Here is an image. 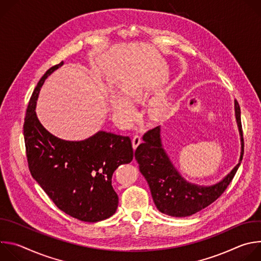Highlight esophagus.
Returning a JSON list of instances; mask_svg holds the SVG:
<instances>
[{"mask_svg":"<svg viewBox=\"0 0 261 261\" xmlns=\"http://www.w3.org/2000/svg\"><path fill=\"white\" fill-rule=\"evenodd\" d=\"M141 142V137L139 135H135L133 136L132 138V145H133V148L135 150V148L139 145V143Z\"/></svg>","mask_w":261,"mask_h":261,"instance_id":"34e87169","label":"esophagus"}]
</instances>
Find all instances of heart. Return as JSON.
Masks as SVG:
<instances>
[{
    "label": "heart",
    "instance_id": "heart-1",
    "mask_svg": "<svg viewBox=\"0 0 261 261\" xmlns=\"http://www.w3.org/2000/svg\"><path fill=\"white\" fill-rule=\"evenodd\" d=\"M121 93H113L109 97V105L114 115L121 120L124 124L131 122L132 115L135 111V107L130 100H138L142 97V88L140 84L131 80L125 83L121 89ZM169 109V101L167 97L160 96L156 98L150 108V113L153 118L159 119L167 114Z\"/></svg>",
    "mask_w": 261,
    "mask_h": 261
}]
</instances>
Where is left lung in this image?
Segmentation results:
<instances>
[{
  "mask_svg": "<svg viewBox=\"0 0 261 261\" xmlns=\"http://www.w3.org/2000/svg\"><path fill=\"white\" fill-rule=\"evenodd\" d=\"M236 121L241 136V156L239 163L220 181L203 186L186 179L174 167L164 150L161 127L148 130L135 151L139 170L146 179L156 207L171 217H188L203 210L221 196L237 173L244 155V138L241 123V109L234 101Z\"/></svg>",
  "mask_w": 261,
  "mask_h": 261,
  "instance_id": "obj_1",
  "label": "left lung"
}]
</instances>
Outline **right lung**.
Wrapping results in <instances>:
<instances>
[{
	"instance_id": "add662e5",
	"label": "right lung",
	"mask_w": 261,
	"mask_h": 261,
	"mask_svg": "<svg viewBox=\"0 0 261 261\" xmlns=\"http://www.w3.org/2000/svg\"><path fill=\"white\" fill-rule=\"evenodd\" d=\"M64 62L48 69L30 99L23 136L32 176L55 204L84 222L113 216L119 197L111 185L115 170L133 159L131 139L98 131L84 140H65L48 132L37 118L36 104L45 80Z\"/></svg>"
}]
</instances>
